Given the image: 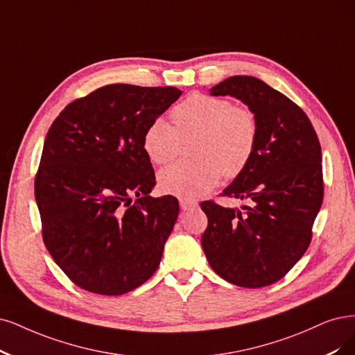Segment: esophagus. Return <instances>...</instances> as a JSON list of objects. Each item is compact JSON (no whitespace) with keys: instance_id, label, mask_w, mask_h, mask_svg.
Instances as JSON below:
<instances>
[{"instance_id":"esophagus-1","label":"esophagus","mask_w":355,"mask_h":355,"mask_svg":"<svg viewBox=\"0 0 355 355\" xmlns=\"http://www.w3.org/2000/svg\"><path fill=\"white\" fill-rule=\"evenodd\" d=\"M180 207L181 211H190V209L198 207V202L190 199H180Z\"/></svg>"}]
</instances>
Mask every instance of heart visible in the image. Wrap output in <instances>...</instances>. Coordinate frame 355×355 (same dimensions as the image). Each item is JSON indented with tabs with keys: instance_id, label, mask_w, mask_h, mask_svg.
Wrapping results in <instances>:
<instances>
[{
	"instance_id": "obj_1",
	"label": "heart",
	"mask_w": 355,
	"mask_h": 355,
	"mask_svg": "<svg viewBox=\"0 0 355 355\" xmlns=\"http://www.w3.org/2000/svg\"><path fill=\"white\" fill-rule=\"evenodd\" d=\"M171 125L155 118L143 133V149L156 165H164L180 153L181 139L196 136L191 144L194 159L164 168L157 181L164 193L193 199L218 186L224 174L235 178L252 162L259 121L245 105L206 94H191L171 110Z\"/></svg>"
}]
</instances>
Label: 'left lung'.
I'll list each match as a JSON object with an SVG mask.
<instances>
[{
  "instance_id": "obj_1",
  "label": "left lung",
  "mask_w": 355,
  "mask_h": 355,
  "mask_svg": "<svg viewBox=\"0 0 355 355\" xmlns=\"http://www.w3.org/2000/svg\"><path fill=\"white\" fill-rule=\"evenodd\" d=\"M252 108L259 139L252 162L222 196L250 205L202 202V247L225 281L261 288L278 282L303 257L323 202L322 149L309 116L290 98L252 76H232L211 89Z\"/></svg>"
}]
</instances>
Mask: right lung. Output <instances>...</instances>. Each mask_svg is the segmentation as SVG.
Returning <instances> with one entry per match:
<instances>
[{"label": "right lung", "instance_id": "right-lung-1", "mask_svg": "<svg viewBox=\"0 0 355 355\" xmlns=\"http://www.w3.org/2000/svg\"><path fill=\"white\" fill-rule=\"evenodd\" d=\"M180 95L171 86H102L49 127L35 177L42 239L82 290L121 295L159 266L180 207L174 196H149L156 180L143 133Z\"/></svg>", "mask_w": 355, "mask_h": 355}]
</instances>
